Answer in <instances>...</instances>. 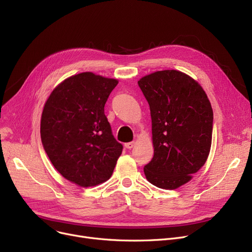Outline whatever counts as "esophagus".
<instances>
[{"instance_id":"1","label":"esophagus","mask_w":252,"mask_h":252,"mask_svg":"<svg viewBox=\"0 0 252 252\" xmlns=\"http://www.w3.org/2000/svg\"><path fill=\"white\" fill-rule=\"evenodd\" d=\"M136 145V142H128V143H126L125 144V147L127 148V149H131Z\"/></svg>"}]
</instances>
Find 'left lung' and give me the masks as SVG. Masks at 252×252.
<instances>
[{
    "label": "left lung",
    "instance_id": "8db88e82",
    "mask_svg": "<svg viewBox=\"0 0 252 252\" xmlns=\"http://www.w3.org/2000/svg\"><path fill=\"white\" fill-rule=\"evenodd\" d=\"M150 106L154 156L144 174L154 186L175 190L207 160L214 112L206 93L179 70H161L138 82Z\"/></svg>",
    "mask_w": 252,
    "mask_h": 252
}]
</instances>
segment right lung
I'll return each instance as SVG.
<instances>
[{
    "label": "right lung",
    "instance_id": "right-lung-1",
    "mask_svg": "<svg viewBox=\"0 0 252 252\" xmlns=\"http://www.w3.org/2000/svg\"><path fill=\"white\" fill-rule=\"evenodd\" d=\"M115 78L82 72L52 91L41 118L44 149L58 173L84 188L109 180L123 145L111 131L104 106Z\"/></svg>",
    "mask_w": 252,
    "mask_h": 252
}]
</instances>
